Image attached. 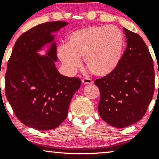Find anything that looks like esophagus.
Masks as SVG:
<instances>
[{
    "mask_svg": "<svg viewBox=\"0 0 159 159\" xmlns=\"http://www.w3.org/2000/svg\"><path fill=\"white\" fill-rule=\"evenodd\" d=\"M82 83L85 84H91L93 83V81L90 78H84L82 80Z\"/></svg>",
    "mask_w": 159,
    "mask_h": 159,
    "instance_id": "1",
    "label": "esophagus"
}]
</instances>
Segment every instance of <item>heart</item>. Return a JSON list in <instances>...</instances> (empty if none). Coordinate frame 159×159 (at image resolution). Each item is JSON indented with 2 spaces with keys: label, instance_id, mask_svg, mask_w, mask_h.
<instances>
[{
  "label": "heart",
  "instance_id": "b5f03b06",
  "mask_svg": "<svg viewBox=\"0 0 159 159\" xmlns=\"http://www.w3.org/2000/svg\"><path fill=\"white\" fill-rule=\"evenodd\" d=\"M124 47L122 32L114 26H90L68 36L66 45L58 48L57 55L63 66L73 72L81 58L91 72L98 76L112 72L119 64Z\"/></svg>",
  "mask_w": 159,
  "mask_h": 159
}]
</instances>
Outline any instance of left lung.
Returning a JSON list of instances; mask_svg holds the SVG:
<instances>
[{
	"instance_id": "1",
	"label": "left lung",
	"mask_w": 159,
	"mask_h": 159,
	"mask_svg": "<svg viewBox=\"0 0 159 159\" xmlns=\"http://www.w3.org/2000/svg\"><path fill=\"white\" fill-rule=\"evenodd\" d=\"M123 30L127 46L119 64L94 81L100 91V116L116 128L129 126L141 120L155 89L153 61L147 45L138 34L125 27Z\"/></svg>"
}]
</instances>
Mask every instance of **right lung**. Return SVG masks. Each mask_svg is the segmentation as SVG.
Here are the masks:
<instances>
[{"label":"right lung","instance_id":"right-lung-1","mask_svg":"<svg viewBox=\"0 0 159 159\" xmlns=\"http://www.w3.org/2000/svg\"><path fill=\"white\" fill-rule=\"evenodd\" d=\"M66 21L36 25L19 36L7 63L5 93L16 116L26 126L51 130L59 126L68 114L69 104L80 88L79 78L62 75L55 67L57 46L52 33ZM51 42L47 55L37 52Z\"/></svg>","mask_w":159,"mask_h":159}]
</instances>
